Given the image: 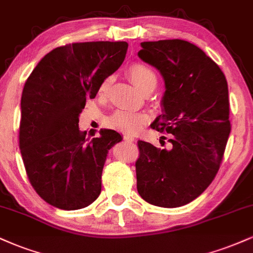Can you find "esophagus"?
<instances>
[{
    "instance_id": "34e87169",
    "label": "esophagus",
    "mask_w": 253,
    "mask_h": 253,
    "mask_svg": "<svg viewBox=\"0 0 253 253\" xmlns=\"http://www.w3.org/2000/svg\"><path fill=\"white\" fill-rule=\"evenodd\" d=\"M124 139H125V141H126V142H134V138H133V136L125 135Z\"/></svg>"
}]
</instances>
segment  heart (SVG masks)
I'll return each instance as SVG.
<instances>
[{
  "label": "heart",
  "instance_id": "b5f03b06",
  "mask_svg": "<svg viewBox=\"0 0 253 253\" xmlns=\"http://www.w3.org/2000/svg\"><path fill=\"white\" fill-rule=\"evenodd\" d=\"M128 75L133 84L141 90L142 93L148 94L153 92L157 86V74L151 67L144 63H134L129 67ZM113 82V78L107 77L101 81L99 87V93L106 95L109 92ZM150 117L145 113H135L130 111H118L107 119V125L111 128H114L125 134H136L142 129L145 125L148 124Z\"/></svg>",
  "mask_w": 253,
  "mask_h": 253
}]
</instances>
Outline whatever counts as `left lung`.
Here are the masks:
<instances>
[{
	"label": "left lung",
	"instance_id": "obj_1",
	"mask_svg": "<svg viewBox=\"0 0 253 253\" xmlns=\"http://www.w3.org/2000/svg\"><path fill=\"white\" fill-rule=\"evenodd\" d=\"M141 47L140 59L165 82L163 113L152 127L171 138L169 148L138 142L136 188L152 205L179 208L199 197L217 174L231 132L229 88L217 63L191 42L160 40Z\"/></svg>",
	"mask_w": 253,
	"mask_h": 253
}]
</instances>
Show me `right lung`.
Instances as JSON below:
<instances>
[{
	"instance_id": "1",
	"label": "right lung",
	"mask_w": 253,
	"mask_h": 253,
	"mask_svg": "<svg viewBox=\"0 0 253 253\" xmlns=\"http://www.w3.org/2000/svg\"><path fill=\"white\" fill-rule=\"evenodd\" d=\"M125 41L82 42L53 49L24 84L21 97L20 150L30 184L61 210H80L101 192L108 151L123 140L114 129L86 139L79 117L105 78L124 62Z\"/></svg>"
}]
</instances>
